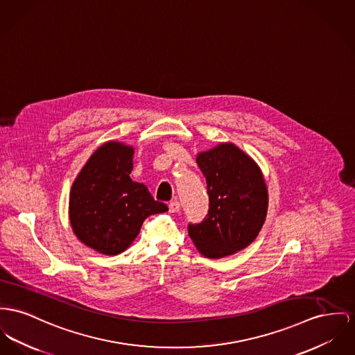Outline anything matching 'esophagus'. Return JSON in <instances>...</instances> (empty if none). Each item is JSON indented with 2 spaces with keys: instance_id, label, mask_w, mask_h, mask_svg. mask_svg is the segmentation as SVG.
Wrapping results in <instances>:
<instances>
[{
  "instance_id": "34e87169",
  "label": "esophagus",
  "mask_w": 355,
  "mask_h": 355,
  "mask_svg": "<svg viewBox=\"0 0 355 355\" xmlns=\"http://www.w3.org/2000/svg\"><path fill=\"white\" fill-rule=\"evenodd\" d=\"M168 207H169L171 213H178V211H180V202L178 199H175V200L169 202Z\"/></svg>"
}]
</instances>
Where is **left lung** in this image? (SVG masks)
<instances>
[{
  "label": "left lung",
  "mask_w": 355,
  "mask_h": 355,
  "mask_svg": "<svg viewBox=\"0 0 355 355\" xmlns=\"http://www.w3.org/2000/svg\"><path fill=\"white\" fill-rule=\"evenodd\" d=\"M196 163L207 182L210 209L189 236L200 254L222 259L248 248L268 213V187L257 163L233 142L199 152Z\"/></svg>",
  "instance_id": "obj_1"
}]
</instances>
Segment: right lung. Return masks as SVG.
<instances>
[{"label":"right lung","instance_id":"right-lung-1","mask_svg":"<svg viewBox=\"0 0 355 355\" xmlns=\"http://www.w3.org/2000/svg\"><path fill=\"white\" fill-rule=\"evenodd\" d=\"M135 148L123 142L102 144L75 178L69 215L76 238L95 252L116 256L139 236L152 214L168 211L142 183L133 182Z\"/></svg>","mask_w":355,"mask_h":355}]
</instances>
